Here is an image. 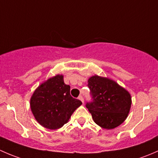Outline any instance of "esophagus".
<instances>
[{
  "mask_svg": "<svg viewBox=\"0 0 158 158\" xmlns=\"http://www.w3.org/2000/svg\"><path fill=\"white\" fill-rule=\"evenodd\" d=\"M79 99L80 100V101L82 102V104H83V103H84V99H83V97H82V95H79Z\"/></svg>",
  "mask_w": 158,
  "mask_h": 158,
  "instance_id": "34e87169",
  "label": "esophagus"
}]
</instances>
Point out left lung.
Wrapping results in <instances>:
<instances>
[{"label": "left lung", "mask_w": 158, "mask_h": 158, "mask_svg": "<svg viewBox=\"0 0 158 158\" xmlns=\"http://www.w3.org/2000/svg\"><path fill=\"white\" fill-rule=\"evenodd\" d=\"M92 102L86 108L94 122L105 129L119 126L127 118L131 106V94L115 81L107 77L92 76L88 79Z\"/></svg>", "instance_id": "1"}]
</instances>
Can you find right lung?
Returning <instances> with one entry per match:
<instances>
[{"instance_id":"add662e5","label":"right lung","mask_w":158,"mask_h":158,"mask_svg":"<svg viewBox=\"0 0 158 158\" xmlns=\"http://www.w3.org/2000/svg\"><path fill=\"white\" fill-rule=\"evenodd\" d=\"M30 109L36 122L46 128L56 130L69 122L82 102L70 95L63 75H56L41 83L30 98Z\"/></svg>"}]
</instances>
